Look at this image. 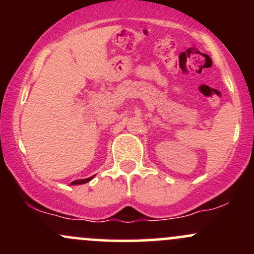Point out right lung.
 Here are the masks:
<instances>
[{"label": "right lung", "mask_w": 254, "mask_h": 254, "mask_svg": "<svg viewBox=\"0 0 254 254\" xmlns=\"http://www.w3.org/2000/svg\"><path fill=\"white\" fill-rule=\"evenodd\" d=\"M92 179H93V177H89V178H87V179H82V180H74V182H72L70 185H80V184H86Z\"/></svg>", "instance_id": "obj_1"}]
</instances>
